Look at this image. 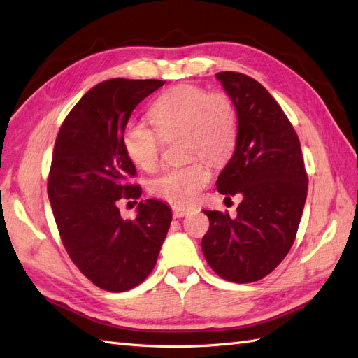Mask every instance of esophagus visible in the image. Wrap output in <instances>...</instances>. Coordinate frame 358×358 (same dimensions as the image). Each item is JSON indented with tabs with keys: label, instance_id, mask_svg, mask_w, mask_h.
<instances>
[{
	"label": "esophagus",
	"instance_id": "esophagus-1",
	"mask_svg": "<svg viewBox=\"0 0 358 358\" xmlns=\"http://www.w3.org/2000/svg\"><path fill=\"white\" fill-rule=\"evenodd\" d=\"M192 207H189V206H182V204H173L172 206V213H173V216L176 217H182V216H186L187 213H190L192 212Z\"/></svg>",
	"mask_w": 358,
	"mask_h": 358
}]
</instances>
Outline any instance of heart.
Masks as SVG:
<instances>
[{"instance_id":"b5f03b06","label":"heart","mask_w":358,"mask_h":358,"mask_svg":"<svg viewBox=\"0 0 358 358\" xmlns=\"http://www.w3.org/2000/svg\"><path fill=\"white\" fill-rule=\"evenodd\" d=\"M150 116L154 125L131 119L122 131L125 154L143 171L157 168L164 139L181 133L187 159L199 155L212 163H222L234 151L239 117L233 98L225 92H210L195 85L173 86L154 101ZM199 157L152 180V194L176 204L196 199L212 180L208 164Z\"/></svg>"}]
</instances>
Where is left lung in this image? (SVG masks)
Instances as JSON below:
<instances>
[{"instance_id":"1","label":"left lung","mask_w":358,"mask_h":358,"mask_svg":"<svg viewBox=\"0 0 358 358\" xmlns=\"http://www.w3.org/2000/svg\"><path fill=\"white\" fill-rule=\"evenodd\" d=\"M234 101L239 134L233 157L217 177L222 195H242L236 217L204 210L207 263L219 277L254 282L286 257L296 237L308 178L299 139L277 101L259 81L239 72H219Z\"/></svg>"}]
</instances>
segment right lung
Wrapping results in <instances>:
<instances>
[{"mask_svg": "<svg viewBox=\"0 0 358 358\" xmlns=\"http://www.w3.org/2000/svg\"><path fill=\"white\" fill-rule=\"evenodd\" d=\"M164 85L160 80L112 78L92 87L63 121L48 177V198L71 260L95 286L125 292L157 263L172 221L157 199L141 201L125 221L117 201L137 199L142 189L125 154L122 131L136 106Z\"/></svg>", "mask_w": 358, "mask_h": 358, "instance_id": "add662e5", "label": "right lung"}]
</instances>
